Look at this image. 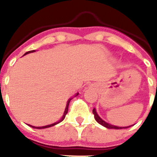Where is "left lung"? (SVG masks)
Here are the masks:
<instances>
[{"instance_id":"obj_1","label":"left lung","mask_w":157,"mask_h":157,"mask_svg":"<svg viewBox=\"0 0 157 157\" xmlns=\"http://www.w3.org/2000/svg\"><path fill=\"white\" fill-rule=\"evenodd\" d=\"M93 113H94V118H95L96 121L98 122V124H102L103 126L107 128V129H125V128H129V127H130V126H129V127H118V126H115V125H112V124H108V123L105 122L103 120H102L100 117H98V115L97 114V112H96V111H95V108H94V109H93Z\"/></svg>"}]
</instances>
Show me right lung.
I'll return each instance as SVG.
<instances>
[{"mask_svg":"<svg viewBox=\"0 0 157 157\" xmlns=\"http://www.w3.org/2000/svg\"><path fill=\"white\" fill-rule=\"evenodd\" d=\"M35 50H31V51H28V52L25 53V54H29V53H33L34 52ZM76 95H78V94H76ZM71 100V99H69L68 101H67V106H66V108H65V111H64V113H63V117H62V119L59 121L56 122V123H54V124H49V125H46V126H41V127H35V126H32V125H29V126L33 127V128H35V129H45V128H48V127H51V126H54V125H55V124H59V122L63 121L64 120V118H65V117H66L67 113V111H68V106H69V103H70V101Z\"/></svg>","mask_w":157,"mask_h":157,"instance_id":"obj_1","label":"right lung"}]
</instances>
